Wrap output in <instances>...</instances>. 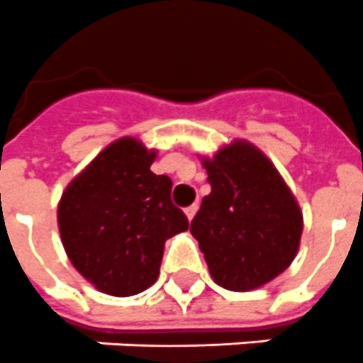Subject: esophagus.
Returning <instances> with one entry per match:
<instances>
[{
	"instance_id": "34e87169",
	"label": "esophagus",
	"mask_w": 363,
	"mask_h": 363,
	"mask_svg": "<svg viewBox=\"0 0 363 363\" xmlns=\"http://www.w3.org/2000/svg\"><path fill=\"white\" fill-rule=\"evenodd\" d=\"M196 210H199V204H191L185 208V216H187V219H189V221L193 219V217H195Z\"/></svg>"
}]
</instances>
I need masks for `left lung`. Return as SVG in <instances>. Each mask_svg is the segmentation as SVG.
Listing matches in <instances>:
<instances>
[{
  "mask_svg": "<svg viewBox=\"0 0 363 363\" xmlns=\"http://www.w3.org/2000/svg\"><path fill=\"white\" fill-rule=\"evenodd\" d=\"M211 193L191 221L217 285L247 292L283 274L300 247L301 217L296 199L277 168L245 140L204 159Z\"/></svg>",
  "mask_w": 363,
  "mask_h": 363,
  "instance_id": "8db88e82",
  "label": "left lung"
}]
</instances>
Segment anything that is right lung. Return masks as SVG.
Returning <instances> with one entry per match:
<instances>
[{
    "instance_id": "obj_1",
    "label": "right lung",
    "mask_w": 363,
    "mask_h": 363,
    "mask_svg": "<svg viewBox=\"0 0 363 363\" xmlns=\"http://www.w3.org/2000/svg\"><path fill=\"white\" fill-rule=\"evenodd\" d=\"M155 155L131 136L112 142L67 185L57 206L67 257L110 296L152 286L164 242L189 228L170 200L172 179L150 170Z\"/></svg>"
}]
</instances>
